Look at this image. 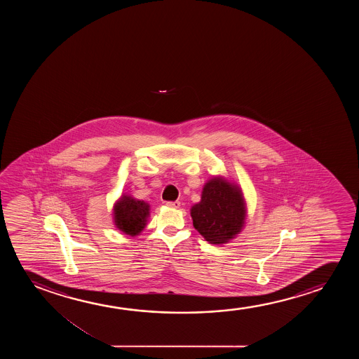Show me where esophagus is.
<instances>
[{
    "label": "esophagus",
    "mask_w": 359,
    "mask_h": 359,
    "mask_svg": "<svg viewBox=\"0 0 359 359\" xmlns=\"http://www.w3.org/2000/svg\"><path fill=\"white\" fill-rule=\"evenodd\" d=\"M168 207H172V208H179L180 207V202L179 201H168L165 203Z\"/></svg>",
    "instance_id": "1"
}]
</instances>
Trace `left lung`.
<instances>
[{"label":"left lung","mask_w":359,"mask_h":359,"mask_svg":"<svg viewBox=\"0 0 359 359\" xmlns=\"http://www.w3.org/2000/svg\"><path fill=\"white\" fill-rule=\"evenodd\" d=\"M245 213L241 190L219 177L207 182L201 201L191 208L195 229L217 245L228 243L241 231Z\"/></svg>","instance_id":"8db88e82"}]
</instances>
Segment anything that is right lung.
<instances>
[{"label":"right lung","instance_id":"add662e5","mask_svg":"<svg viewBox=\"0 0 359 359\" xmlns=\"http://www.w3.org/2000/svg\"><path fill=\"white\" fill-rule=\"evenodd\" d=\"M148 215V203L130 196L121 197L114 207L115 226L128 236H137L138 233H141L146 226Z\"/></svg>","mask_w":359,"mask_h":359}]
</instances>
